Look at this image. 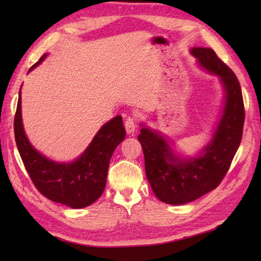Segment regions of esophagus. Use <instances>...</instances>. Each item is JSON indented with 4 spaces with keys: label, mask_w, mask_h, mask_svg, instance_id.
Listing matches in <instances>:
<instances>
[{
    "label": "esophagus",
    "mask_w": 261,
    "mask_h": 261,
    "mask_svg": "<svg viewBox=\"0 0 261 261\" xmlns=\"http://www.w3.org/2000/svg\"><path fill=\"white\" fill-rule=\"evenodd\" d=\"M124 126H125V130L129 135L131 134H135L136 131V127H137V118L135 116H129L126 118V121L124 123Z\"/></svg>",
    "instance_id": "esophagus-1"
}]
</instances>
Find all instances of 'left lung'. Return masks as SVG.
<instances>
[{"label":"left lung","instance_id":"8db88e82","mask_svg":"<svg viewBox=\"0 0 261 261\" xmlns=\"http://www.w3.org/2000/svg\"><path fill=\"white\" fill-rule=\"evenodd\" d=\"M190 53L202 68L220 78L226 101L213 139L197 158L176 156L159 132L145 126L140 130L138 140L148 182L158 199L170 205L188 204L219 187L240 147L245 120L241 85L232 70L211 48L193 47Z\"/></svg>","mask_w":261,"mask_h":261}]
</instances>
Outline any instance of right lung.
<instances>
[{
  "mask_svg": "<svg viewBox=\"0 0 261 261\" xmlns=\"http://www.w3.org/2000/svg\"><path fill=\"white\" fill-rule=\"evenodd\" d=\"M46 54L31 67L33 70L45 60ZM21 98L15 114V139L21 160L34 187L42 196L71 208L90 206L102 194L108 167L115 148L125 138L122 116L106 123L77 160L70 163L55 162L39 153L30 144L21 122Z\"/></svg>",
  "mask_w": 261,
  "mask_h": 261,
  "instance_id": "1",
  "label": "right lung"
}]
</instances>
